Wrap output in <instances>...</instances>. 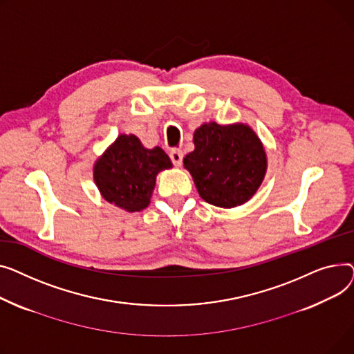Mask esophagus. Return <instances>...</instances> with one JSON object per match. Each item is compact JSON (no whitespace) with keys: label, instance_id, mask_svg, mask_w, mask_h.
Segmentation results:
<instances>
[{"label":"esophagus","instance_id":"obj_1","mask_svg":"<svg viewBox=\"0 0 354 354\" xmlns=\"http://www.w3.org/2000/svg\"><path fill=\"white\" fill-rule=\"evenodd\" d=\"M183 157H184V154H183L181 150H171V151H170V158H171L173 164L177 165V167H180V165H181Z\"/></svg>","mask_w":354,"mask_h":354}]
</instances>
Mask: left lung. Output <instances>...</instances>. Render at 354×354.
Masks as SVG:
<instances>
[{"instance_id": "obj_1", "label": "left lung", "mask_w": 354, "mask_h": 354, "mask_svg": "<svg viewBox=\"0 0 354 354\" xmlns=\"http://www.w3.org/2000/svg\"><path fill=\"white\" fill-rule=\"evenodd\" d=\"M194 151L183 160L200 197L232 209L250 200L267 170L263 142L247 124L204 122L194 131Z\"/></svg>"}]
</instances>
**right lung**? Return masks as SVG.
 I'll use <instances>...</instances> for the list:
<instances>
[{
	"label": "right lung",
	"instance_id": "add662e5",
	"mask_svg": "<svg viewBox=\"0 0 354 354\" xmlns=\"http://www.w3.org/2000/svg\"><path fill=\"white\" fill-rule=\"evenodd\" d=\"M160 147L145 149L130 134H120L94 164V181L104 200L126 212H141L150 204L160 171L171 169Z\"/></svg>",
	"mask_w": 354,
	"mask_h": 354
}]
</instances>
